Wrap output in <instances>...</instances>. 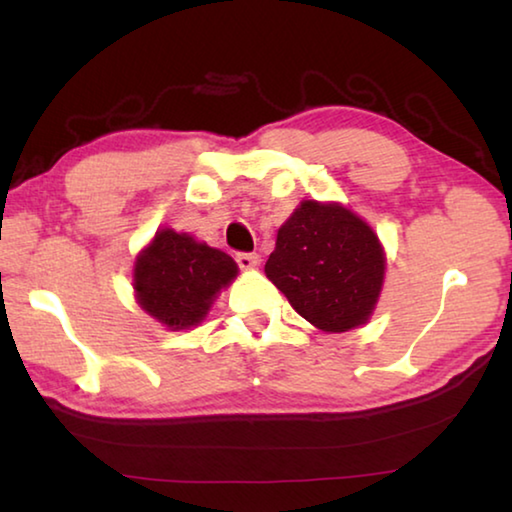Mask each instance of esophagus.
<instances>
[{
    "mask_svg": "<svg viewBox=\"0 0 512 512\" xmlns=\"http://www.w3.org/2000/svg\"><path fill=\"white\" fill-rule=\"evenodd\" d=\"M239 268H244V271H250V268L259 266V255L257 253H237L235 255Z\"/></svg>",
    "mask_w": 512,
    "mask_h": 512,
    "instance_id": "esophagus-1",
    "label": "esophagus"
}]
</instances>
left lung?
<instances>
[{"label": "left lung", "mask_w": 512, "mask_h": 512, "mask_svg": "<svg viewBox=\"0 0 512 512\" xmlns=\"http://www.w3.org/2000/svg\"><path fill=\"white\" fill-rule=\"evenodd\" d=\"M264 271L311 325L348 332L366 323L377 305L384 250L350 210L305 201L277 230Z\"/></svg>", "instance_id": "left-lung-1"}]
</instances>
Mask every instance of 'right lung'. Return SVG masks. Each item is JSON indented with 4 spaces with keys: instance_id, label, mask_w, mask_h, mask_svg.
I'll use <instances>...</instances> for the list:
<instances>
[{
    "instance_id": "right-lung-1",
    "label": "right lung",
    "mask_w": 512,
    "mask_h": 512,
    "mask_svg": "<svg viewBox=\"0 0 512 512\" xmlns=\"http://www.w3.org/2000/svg\"><path fill=\"white\" fill-rule=\"evenodd\" d=\"M235 275L230 255L167 228L137 257L133 287L153 318L171 329H187L201 323L216 293Z\"/></svg>"
}]
</instances>
